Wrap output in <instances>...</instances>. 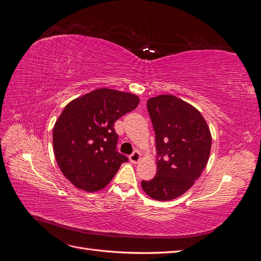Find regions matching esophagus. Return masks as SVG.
Here are the masks:
<instances>
[{
    "mask_svg": "<svg viewBox=\"0 0 261 261\" xmlns=\"http://www.w3.org/2000/svg\"><path fill=\"white\" fill-rule=\"evenodd\" d=\"M128 158H129V161H130L132 163H138L139 160H140L141 155H140V152L138 151V150H135V151H134Z\"/></svg>",
    "mask_w": 261,
    "mask_h": 261,
    "instance_id": "34e87169",
    "label": "esophagus"
}]
</instances>
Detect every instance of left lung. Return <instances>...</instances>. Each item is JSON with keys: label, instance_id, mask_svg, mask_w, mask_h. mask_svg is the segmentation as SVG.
<instances>
[{"label": "left lung", "instance_id": "left-lung-1", "mask_svg": "<svg viewBox=\"0 0 261 261\" xmlns=\"http://www.w3.org/2000/svg\"><path fill=\"white\" fill-rule=\"evenodd\" d=\"M147 109L155 134L156 174L141 187L159 201L175 199L191 188L206 168L211 134L201 113L172 94L150 98Z\"/></svg>", "mask_w": 261, "mask_h": 261}]
</instances>
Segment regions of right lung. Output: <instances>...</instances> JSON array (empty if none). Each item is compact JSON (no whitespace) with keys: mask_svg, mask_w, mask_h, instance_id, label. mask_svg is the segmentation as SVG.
<instances>
[{"mask_svg":"<svg viewBox=\"0 0 261 261\" xmlns=\"http://www.w3.org/2000/svg\"><path fill=\"white\" fill-rule=\"evenodd\" d=\"M139 103L136 94L101 88L70 101L53 127L60 170L86 192L105 188L128 159L117 152L114 123Z\"/></svg>","mask_w":261,"mask_h":261,"instance_id":"right-lung-1","label":"right lung"}]
</instances>
